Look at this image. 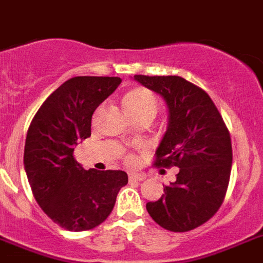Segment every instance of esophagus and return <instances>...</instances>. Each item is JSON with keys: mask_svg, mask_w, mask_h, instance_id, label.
Instances as JSON below:
<instances>
[{"mask_svg": "<svg viewBox=\"0 0 263 263\" xmlns=\"http://www.w3.org/2000/svg\"><path fill=\"white\" fill-rule=\"evenodd\" d=\"M144 179H145L144 174H136V173L129 174V180H134V182H143Z\"/></svg>", "mask_w": 263, "mask_h": 263, "instance_id": "obj_1", "label": "esophagus"}]
</instances>
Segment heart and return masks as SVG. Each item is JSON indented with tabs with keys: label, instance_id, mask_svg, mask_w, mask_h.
I'll return each mask as SVG.
<instances>
[{
	"label": "heart",
	"instance_id": "b5f03b06",
	"mask_svg": "<svg viewBox=\"0 0 263 263\" xmlns=\"http://www.w3.org/2000/svg\"><path fill=\"white\" fill-rule=\"evenodd\" d=\"M123 107L134 120L144 116H155L159 109V100L154 92L144 87H134L123 95ZM128 163L134 162V158L128 155Z\"/></svg>",
	"mask_w": 263,
	"mask_h": 263
}]
</instances>
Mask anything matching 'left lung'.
Masks as SVG:
<instances>
[{
  "mask_svg": "<svg viewBox=\"0 0 263 263\" xmlns=\"http://www.w3.org/2000/svg\"><path fill=\"white\" fill-rule=\"evenodd\" d=\"M135 80L162 95L168 105V128L154 165L179 168L159 200L147 203V211L165 230H194L217 214L226 196L233 163L230 132L206 90L186 79L136 74Z\"/></svg>",
  "mask_w": 263,
  "mask_h": 263,
  "instance_id": "8db88e82",
  "label": "left lung"
}]
</instances>
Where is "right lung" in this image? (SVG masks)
Instances as JSON below:
<instances>
[{"label":"right lung","mask_w":263,"mask_h":263,"mask_svg":"<svg viewBox=\"0 0 263 263\" xmlns=\"http://www.w3.org/2000/svg\"><path fill=\"white\" fill-rule=\"evenodd\" d=\"M120 83V77L69 79L44 101L28 129L24 165L30 189L44 213L65 230L103 223L128 183L124 171L84 170L73 155L77 142L90 136L96 108Z\"/></svg>","instance_id":"add662e5"}]
</instances>
